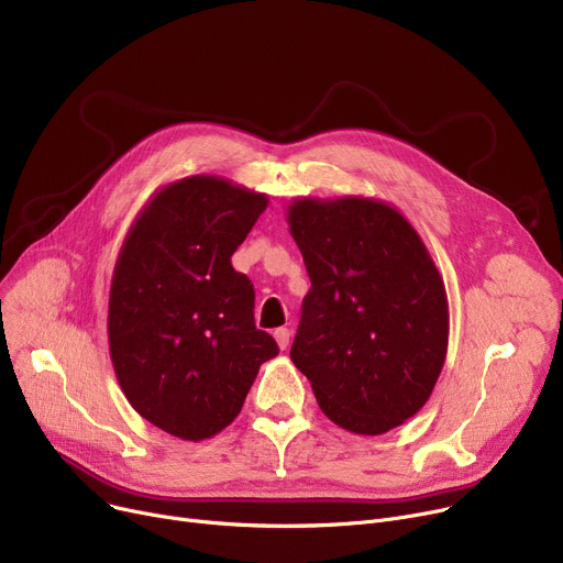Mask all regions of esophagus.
<instances>
[{"label":"esophagus","mask_w":563,"mask_h":563,"mask_svg":"<svg viewBox=\"0 0 563 563\" xmlns=\"http://www.w3.org/2000/svg\"><path fill=\"white\" fill-rule=\"evenodd\" d=\"M274 338H276V342H278V346H280V349H287V346H289V338H291V333H289V329H276Z\"/></svg>","instance_id":"34e87169"}]
</instances>
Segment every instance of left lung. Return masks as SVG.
I'll return each instance as SVG.
<instances>
[{
    "label": "left lung",
    "mask_w": 563,
    "mask_h": 563,
    "mask_svg": "<svg viewBox=\"0 0 563 563\" xmlns=\"http://www.w3.org/2000/svg\"><path fill=\"white\" fill-rule=\"evenodd\" d=\"M289 232L310 276L289 356L323 416L378 435L427 404L448 356V294L397 210L349 196L299 198Z\"/></svg>",
    "instance_id": "obj_1"
}]
</instances>
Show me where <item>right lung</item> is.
I'll return each instance as SVG.
<instances>
[{
	"label": "right lung",
	"mask_w": 563,
	"mask_h": 563,
	"mask_svg": "<svg viewBox=\"0 0 563 563\" xmlns=\"http://www.w3.org/2000/svg\"><path fill=\"white\" fill-rule=\"evenodd\" d=\"M266 196L194 175L153 196L118 253L109 351L132 408L157 429L205 440L225 429L276 340L255 329L253 283L232 269Z\"/></svg>",
	"instance_id": "right-lung-1"
}]
</instances>
